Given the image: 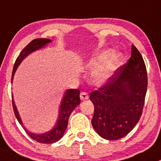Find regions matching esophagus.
I'll return each mask as SVG.
<instances>
[{
	"label": "esophagus",
	"instance_id": "esophagus-1",
	"mask_svg": "<svg viewBox=\"0 0 161 161\" xmlns=\"http://www.w3.org/2000/svg\"><path fill=\"white\" fill-rule=\"evenodd\" d=\"M89 98V96H88V93H86V92H81L80 93V99L82 100V101H84V100H86Z\"/></svg>",
	"mask_w": 161,
	"mask_h": 161
}]
</instances>
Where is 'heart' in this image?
I'll return each mask as SVG.
<instances>
[{
    "instance_id": "b5f03b06",
    "label": "heart",
    "mask_w": 161,
    "mask_h": 161,
    "mask_svg": "<svg viewBox=\"0 0 161 161\" xmlns=\"http://www.w3.org/2000/svg\"><path fill=\"white\" fill-rule=\"evenodd\" d=\"M123 60L120 53L106 50L97 54L88 60L86 66L89 68H96L92 74V81L96 85L105 83L111 77L116 68L119 66Z\"/></svg>"
}]
</instances>
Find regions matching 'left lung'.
<instances>
[{"instance_id": "1", "label": "left lung", "mask_w": 161, "mask_h": 161, "mask_svg": "<svg viewBox=\"0 0 161 161\" xmlns=\"http://www.w3.org/2000/svg\"><path fill=\"white\" fill-rule=\"evenodd\" d=\"M147 85L144 60L132 45L127 64L90 94L94 105L92 125L101 138L118 140L133 130L142 113Z\"/></svg>"}]
</instances>
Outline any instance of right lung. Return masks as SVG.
I'll return each mask as SVG.
<instances>
[{"label": "right lung", "mask_w": 161, "mask_h": 161, "mask_svg": "<svg viewBox=\"0 0 161 161\" xmlns=\"http://www.w3.org/2000/svg\"><path fill=\"white\" fill-rule=\"evenodd\" d=\"M51 42L52 41H51L50 39L47 38H37L31 41L20 52L19 55L16 60H15V64H14L13 67V71H12V80L13 79L14 74H15L18 66L26 56H28L30 53L34 52V51H36L37 49L44 47L46 45ZM79 93H80V91L77 90V89H69V90H67L65 91V93L64 95L63 98H62L61 104H60V112H59L58 119H57V124H56V125L54 126V127L52 130L46 132V133L34 134L26 130V127L23 126L21 119H20L19 112L17 111L16 106H15V102H14V100L12 99V107H13L14 113H15V117L18 119L20 125L23 127V128L24 129L26 134L32 139L35 140V141L38 142L40 143H45V144L54 143L56 142L59 141L63 137L65 130H66L67 127H68V119H69L70 115L72 112V111L80 104Z\"/></svg>", "instance_id": "right-lung-1"}]
</instances>
